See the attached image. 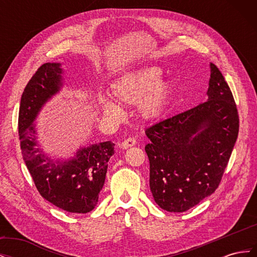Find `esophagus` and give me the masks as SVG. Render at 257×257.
<instances>
[{"instance_id": "34e87169", "label": "esophagus", "mask_w": 257, "mask_h": 257, "mask_svg": "<svg viewBox=\"0 0 257 257\" xmlns=\"http://www.w3.org/2000/svg\"><path fill=\"white\" fill-rule=\"evenodd\" d=\"M135 145H136V141L134 138H131V137L124 139L123 143H122V147L124 148V149H127V148H131V147H133Z\"/></svg>"}]
</instances>
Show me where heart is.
Instances as JSON below:
<instances>
[{"mask_svg":"<svg viewBox=\"0 0 257 257\" xmlns=\"http://www.w3.org/2000/svg\"><path fill=\"white\" fill-rule=\"evenodd\" d=\"M162 68L145 64L124 73L111 84V93L116 100L125 105L137 104L139 115L146 121H158L164 115L173 95V85L161 79ZM99 106L107 115L120 113L112 99L100 96Z\"/></svg>","mask_w":257,"mask_h":257,"instance_id":"obj_1","label":"heart"}]
</instances>
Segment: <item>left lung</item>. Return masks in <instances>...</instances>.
<instances>
[{"label":"left lung","instance_id":"obj_1","mask_svg":"<svg viewBox=\"0 0 257 257\" xmlns=\"http://www.w3.org/2000/svg\"><path fill=\"white\" fill-rule=\"evenodd\" d=\"M239 132L228 84L210 63L207 102L146 130L150 190L162 209L184 212L216 190Z\"/></svg>","mask_w":257,"mask_h":257}]
</instances>
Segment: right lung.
Here are the masks:
<instances>
[{"mask_svg": "<svg viewBox=\"0 0 257 257\" xmlns=\"http://www.w3.org/2000/svg\"><path fill=\"white\" fill-rule=\"evenodd\" d=\"M64 80L61 63H45L31 78L19 108L20 147L41 195L67 212L87 213L98 201L114 144L103 142L79 147L66 160L52 158L41 149L34 122L44 106L63 89Z\"/></svg>", "mask_w": 257, "mask_h": 257, "instance_id": "right-lung-1", "label": "right lung"}]
</instances>
